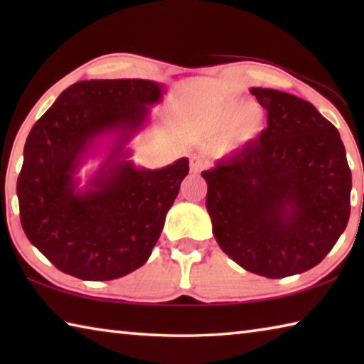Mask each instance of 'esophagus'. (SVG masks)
Here are the masks:
<instances>
[{
	"label": "esophagus",
	"instance_id": "esophagus-1",
	"mask_svg": "<svg viewBox=\"0 0 364 364\" xmlns=\"http://www.w3.org/2000/svg\"><path fill=\"white\" fill-rule=\"evenodd\" d=\"M205 167L204 160H202L200 157H193L191 159V171L193 173H199V171Z\"/></svg>",
	"mask_w": 364,
	"mask_h": 364
}]
</instances>
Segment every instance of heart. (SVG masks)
Returning a JSON list of instances; mask_svg holds the SVG:
<instances>
[{"label": "heart", "instance_id": "obj_1", "mask_svg": "<svg viewBox=\"0 0 364 364\" xmlns=\"http://www.w3.org/2000/svg\"><path fill=\"white\" fill-rule=\"evenodd\" d=\"M202 123L208 136L226 154H231L260 138L267 125V114L255 102L226 101L212 109Z\"/></svg>", "mask_w": 364, "mask_h": 364}]
</instances>
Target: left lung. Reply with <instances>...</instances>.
Listing matches in <instances>:
<instances>
[{"label": "left lung", "mask_w": 364, "mask_h": 364, "mask_svg": "<svg viewBox=\"0 0 364 364\" xmlns=\"http://www.w3.org/2000/svg\"><path fill=\"white\" fill-rule=\"evenodd\" d=\"M268 110L255 143L202 171L213 236L225 254L271 279L310 269L350 217L352 171L337 128L311 102L250 88Z\"/></svg>", "instance_id": "8db88e82"}]
</instances>
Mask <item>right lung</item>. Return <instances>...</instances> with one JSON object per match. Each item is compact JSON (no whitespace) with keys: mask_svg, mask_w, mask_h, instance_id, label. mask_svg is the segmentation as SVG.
<instances>
[{"mask_svg":"<svg viewBox=\"0 0 364 364\" xmlns=\"http://www.w3.org/2000/svg\"><path fill=\"white\" fill-rule=\"evenodd\" d=\"M152 80H83L30 130L17 178L23 232L54 267L85 281L122 278L147 262L189 160L164 168L133 164L130 143L162 101ZM109 139L108 156L85 188L76 173Z\"/></svg>","mask_w":364,"mask_h":364,"instance_id":"1","label":"right lung"}]
</instances>
